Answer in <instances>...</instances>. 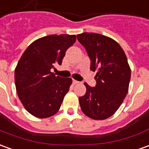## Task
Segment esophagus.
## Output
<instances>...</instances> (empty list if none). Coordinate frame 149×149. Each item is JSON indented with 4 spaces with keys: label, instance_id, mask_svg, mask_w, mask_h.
<instances>
[{
    "label": "esophagus",
    "instance_id": "obj_1",
    "mask_svg": "<svg viewBox=\"0 0 149 149\" xmlns=\"http://www.w3.org/2000/svg\"><path fill=\"white\" fill-rule=\"evenodd\" d=\"M72 83H73L74 85H77V84H78L79 81H76V80H72Z\"/></svg>",
    "mask_w": 149,
    "mask_h": 149
}]
</instances>
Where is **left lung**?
<instances>
[{"instance_id":"1","label":"left lung","mask_w":149,"mask_h":149,"mask_svg":"<svg viewBox=\"0 0 149 149\" xmlns=\"http://www.w3.org/2000/svg\"><path fill=\"white\" fill-rule=\"evenodd\" d=\"M77 36L91 59V70L97 72L95 87L85 83L86 92L79 97L80 106L87 117L104 120L119 109L128 92L130 68L127 58L110 37L89 32Z\"/></svg>"}]
</instances>
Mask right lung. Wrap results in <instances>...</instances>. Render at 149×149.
Instances as JSON below:
<instances>
[{
	"mask_svg": "<svg viewBox=\"0 0 149 149\" xmlns=\"http://www.w3.org/2000/svg\"><path fill=\"white\" fill-rule=\"evenodd\" d=\"M76 35H49L33 41L20 58L15 71L17 94L25 109L39 118L57 113L69 91L72 79L55 77L50 70L61 65Z\"/></svg>",
	"mask_w": 149,
	"mask_h": 149,
	"instance_id": "right-lung-1",
	"label": "right lung"
}]
</instances>
